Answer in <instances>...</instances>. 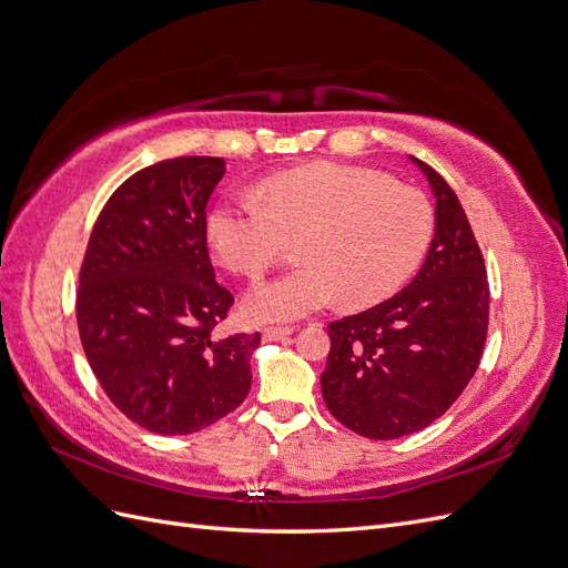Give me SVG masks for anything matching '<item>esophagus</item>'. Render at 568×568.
I'll list each match as a JSON object with an SVG mask.
<instances>
[{
	"instance_id": "esophagus-1",
	"label": "esophagus",
	"mask_w": 568,
	"mask_h": 568,
	"mask_svg": "<svg viewBox=\"0 0 568 568\" xmlns=\"http://www.w3.org/2000/svg\"><path fill=\"white\" fill-rule=\"evenodd\" d=\"M288 334H294V326H265L263 341H280Z\"/></svg>"
}]
</instances>
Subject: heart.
Here are the masks:
<instances>
[{
  "instance_id": "heart-1",
  "label": "heart",
  "mask_w": 568,
  "mask_h": 568,
  "mask_svg": "<svg viewBox=\"0 0 568 568\" xmlns=\"http://www.w3.org/2000/svg\"><path fill=\"white\" fill-rule=\"evenodd\" d=\"M434 209L415 186L367 168L320 163L272 175L217 203L205 236L217 261L257 280L298 239V267L253 286L251 320H298L336 298L365 307L388 298L422 265Z\"/></svg>"
}]
</instances>
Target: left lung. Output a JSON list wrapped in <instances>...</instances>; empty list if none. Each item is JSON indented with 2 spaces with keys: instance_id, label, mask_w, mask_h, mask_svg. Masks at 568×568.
Listing matches in <instances>:
<instances>
[{
  "instance_id": "left-lung-1",
  "label": "left lung",
  "mask_w": 568,
  "mask_h": 568,
  "mask_svg": "<svg viewBox=\"0 0 568 568\" xmlns=\"http://www.w3.org/2000/svg\"><path fill=\"white\" fill-rule=\"evenodd\" d=\"M436 196V232L417 277L393 298L329 324L322 398L372 440L417 434L467 388L488 334L484 255L459 199L432 165L412 159Z\"/></svg>"
}]
</instances>
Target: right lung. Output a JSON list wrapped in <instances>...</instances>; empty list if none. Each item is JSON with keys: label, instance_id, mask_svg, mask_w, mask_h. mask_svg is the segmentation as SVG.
I'll return each mask as SVG.
<instances>
[{"label": "right lung", "instance_id": "obj_1", "mask_svg": "<svg viewBox=\"0 0 568 568\" xmlns=\"http://www.w3.org/2000/svg\"><path fill=\"white\" fill-rule=\"evenodd\" d=\"M222 175L225 161L213 156L134 173L99 213L80 267L88 363L109 400L161 436L201 432L251 390L261 334H215L234 303L205 242V205Z\"/></svg>", "mask_w": 568, "mask_h": 568}]
</instances>
